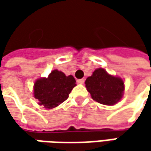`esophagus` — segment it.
I'll return each mask as SVG.
<instances>
[{"instance_id": "esophagus-1", "label": "esophagus", "mask_w": 151, "mask_h": 151, "mask_svg": "<svg viewBox=\"0 0 151 151\" xmlns=\"http://www.w3.org/2000/svg\"><path fill=\"white\" fill-rule=\"evenodd\" d=\"M84 81V79H79V80H77V83H78V84H83Z\"/></svg>"}]
</instances>
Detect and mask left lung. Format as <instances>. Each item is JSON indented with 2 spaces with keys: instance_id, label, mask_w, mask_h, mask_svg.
Instances as JSON below:
<instances>
[{
  "instance_id": "obj_1",
  "label": "left lung",
  "mask_w": 151,
  "mask_h": 151,
  "mask_svg": "<svg viewBox=\"0 0 151 151\" xmlns=\"http://www.w3.org/2000/svg\"><path fill=\"white\" fill-rule=\"evenodd\" d=\"M86 87L93 100L104 105H114L122 98L124 85L122 79L110 76L104 69H96L86 80Z\"/></svg>"
}]
</instances>
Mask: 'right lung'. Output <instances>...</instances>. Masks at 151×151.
<instances>
[{
	"label": "right lung",
	"mask_w": 151,
	"mask_h": 151,
	"mask_svg": "<svg viewBox=\"0 0 151 151\" xmlns=\"http://www.w3.org/2000/svg\"><path fill=\"white\" fill-rule=\"evenodd\" d=\"M76 80L72 76H66L57 70L50 73L48 78H41L34 84V96L39 105L46 108H54L68 98L76 86Z\"/></svg>",
	"instance_id": "add662e5"
}]
</instances>
